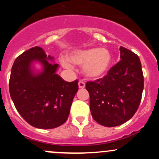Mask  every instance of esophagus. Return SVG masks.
I'll return each mask as SVG.
<instances>
[{"mask_svg": "<svg viewBox=\"0 0 159 159\" xmlns=\"http://www.w3.org/2000/svg\"><path fill=\"white\" fill-rule=\"evenodd\" d=\"M78 87H79V88L81 89H83L85 87V82L83 81H80L78 82Z\"/></svg>", "mask_w": 159, "mask_h": 159, "instance_id": "esophagus-1", "label": "esophagus"}]
</instances>
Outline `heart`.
<instances>
[{
	"label": "heart",
	"mask_w": 159,
	"mask_h": 159,
	"mask_svg": "<svg viewBox=\"0 0 159 159\" xmlns=\"http://www.w3.org/2000/svg\"><path fill=\"white\" fill-rule=\"evenodd\" d=\"M68 58H62V65L72 69V62L75 64L84 66L86 75L91 78L101 77L107 72L112 62V55L106 48H88L75 51Z\"/></svg>",
	"instance_id": "heart-1"
}]
</instances>
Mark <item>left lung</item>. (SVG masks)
<instances>
[{
  "mask_svg": "<svg viewBox=\"0 0 159 159\" xmlns=\"http://www.w3.org/2000/svg\"><path fill=\"white\" fill-rule=\"evenodd\" d=\"M120 59L106 75L87 81L92 116L100 125L114 127L134 116L141 101L143 75L138 56L120 46Z\"/></svg>",
  "mask_w": 159,
  "mask_h": 159,
  "instance_id": "obj_1",
  "label": "left lung"
}]
</instances>
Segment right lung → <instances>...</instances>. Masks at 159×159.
I'll return each mask as SVG.
<instances>
[{
    "mask_svg": "<svg viewBox=\"0 0 159 159\" xmlns=\"http://www.w3.org/2000/svg\"><path fill=\"white\" fill-rule=\"evenodd\" d=\"M43 49L36 46L20 54L11 70L9 89L16 110L25 121L38 129H54L66 121L78 81L67 82L56 74L58 64L50 63ZM36 60L43 70L34 74L31 69Z\"/></svg>",
    "mask_w": 159,
    "mask_h": 159,
    "instance_id": "1",
    "label": "right lung"
}]
</instances>
